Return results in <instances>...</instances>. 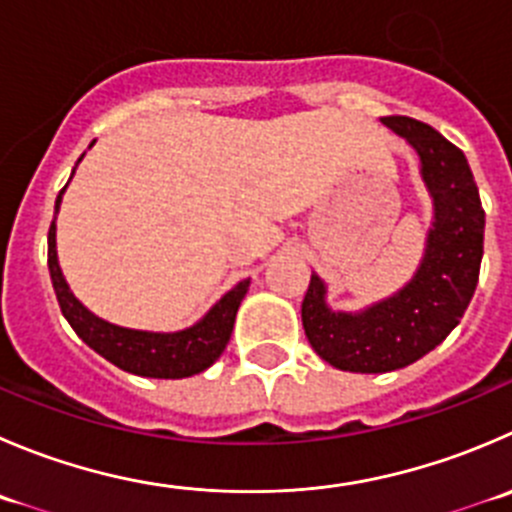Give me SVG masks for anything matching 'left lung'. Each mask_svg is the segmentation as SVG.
Segmentation results:
<instances>
[{"instance_id": "obj_1", "label": "left lung", "mask_w": 512, "mask_h": 512, "mask_svg": "<svg viewBox=\"0 0 512 512\" xmlns=\"http://www.w3.org/2000/svg\"><path fill=\"white\" fill-rule=\"evenodd\" d=\"M382 124L418 150L435 222L410 285L360 315L332 312L322 280L310 277L302 327L312 350L337 370H400L435 350L468 310L483 260L485 212L463 152L413 117H382Z\"/></svg>"}]
</instances>
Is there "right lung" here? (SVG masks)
Masks as SVG:
<instances>
[{
  "instance_id": "obj_1",
  "label": "right lung",
  "mask_w": 512,
  "mask_h": 512,
  "mask_svg": "<svg viewBox=\"0 0 512 512\" xmlns=\"http://www.w3.org/2000/svg\"><path fill=\"white\" fill-rule=\"evenodd\" d=\"M64 192V187H62ZM62 192L57 197V207L62 202ZM54 222L49 227V275H52L54 292L59 307L72 330L92 347L94 352L109 360L112 365L142 377H162V380H180V377L197 375L207 370L222 355L230 342L232 325H235L237 307L245 297L250 280H242L202 317L197 325L182 332H142L127 327L109 325L87 310L77 297L69 292L54 250Z\"/></svg>"
}]
</instances>
